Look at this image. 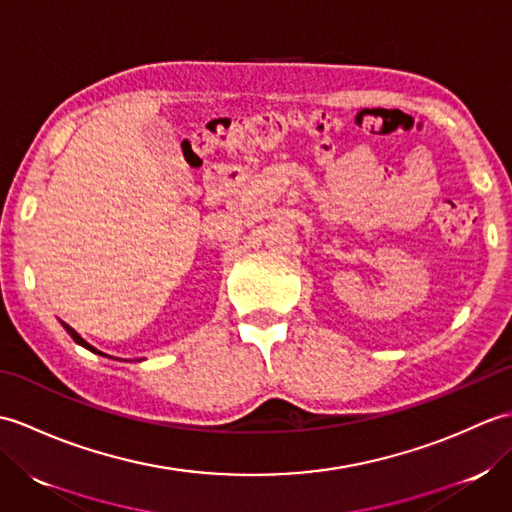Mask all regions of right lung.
Instances as JSON below:
<instances>
[{"instance_id": "obj_1", "label": "right lung", "mask_w": 512, "mask_h": 512, "mask_svg": "<svg viewBox=\"0 0 512 512\" xmlns=\"http://www.w3.org/2000/svg\"><path fill=\"white\" fill-rule=\"evenodd\" d=\"M63 328H65V330H68V334L72 336V339H74L76 343H79V345H83V347H85V350H90V352H94V354H101V356H107V354H103V352H99V350H96V347H92V345H90L88 341H83V339H81V336H79V334H76V332H74V330L70 328V325H68V323H63Z\"/></svg>"}]
</instances>
